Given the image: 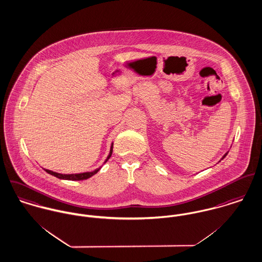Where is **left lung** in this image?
Masks as SVG:
<instances>
[{
  "mask_svg": "<svg viewBox=\"0 0 262 262\" xmlns=\"http://www.w3.org/2000/svg\"><path fill=\"white\" fill-rule=\"evenodd\" d=\"M226 155H227V153H226V154H225V155H224V156H223V158H224V157H225V156H226ZM223 158H222V159H223Z\"/></svg>",
  "mask_w": 262,
  "mask_h": 262,
  "instance_id": "obj_1",
  "label": "left lung"
}]
</instances>
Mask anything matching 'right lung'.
Returning a JSON list of instances; mask_svg holds the SVG:
<instances>
[{
    "instance_id": "1",
    "label": "right lung",
    "mask_w": 262,
    "mask_h": 262,
    "mask_svg": "<svg viewBox=\"0 0 262 262\" xmlns=\"http://www.w3.org/2000/svg\"><path fill=\"white\" fill-rule=\"evenodd\" d=\"M112 152H113V145L111 146L110 154L108 155V157H107V159H106L105 162H107V160L111 157ZM99 170H100V168H99V169H96V170L92 171V172H85V173H79V174H60V173H57V172H54V171L45 169V171L48 172L49 174H51V175H53V176H55V177H57V178L66 179V180H85V179H88V178H90L91 176H93Z\"/></svg>"
}]
</instances>
